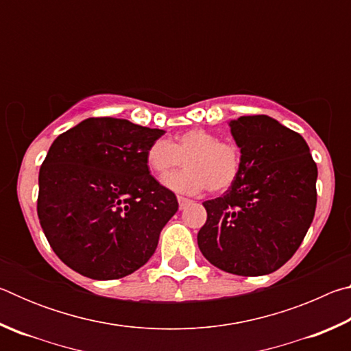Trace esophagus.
<instances>
[{"label": "esophagus", "instance_id": "1", "mask_svg": "<svg viewBox=\"0 0 351 351\" xmlns=\"http://www.w3.org/2000/svg\"><path fill=\"white\" fill-rule=\"evenodd\" d=\"M178 203H180V209H186V207L192 203L189 198H184V197H178Z\"/></svg>", "mask_w": 351, "mask_h": 351}]
</instances>
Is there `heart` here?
Returning a JSON list of instances; mask_svg holds the SVG:
<instances>
[{
  "label": "heart",
  "instance_id": "b5f03b06",
  "mask_svg": "<svg viewBox=\"0 0 351 351\" xmlns=\"http://www.w3.org/2000/svg\"><path fill=\"white\" fill-rule=\"evenodd\" d=\"M184 159L186 169L169 176V171ZM145 164L162 184L176 193L197 195L209 187L219 193L237 181L241 169L239 148L221 142L215 133L204 128H190L171 141H154L145 152Z\"/></svg>",
  "mask_w": 351,
  "mask_h": 351
}]
</instances>
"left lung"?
<instances>
[{
	"label": "left lung",
	"mask_w": 351,
	"mask_h": 351,
	"mask_svg": "<svg viewBox=\"0 0 351 351\" xmlns=\"http://www.w3.org/2000/svg\"><path fill=\"white\" fill-rule=\"evenodd\" d=\"M241 153L237 181L204 201L198 246L213 266L237 276H265L293 257L316 210L317 165L299 133L269 116L229 122Z\"/></svg>",
	"instance_id": "left-lung-1"
}]
</instances>
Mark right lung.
Here are the masks:
<instances>
[{"mask_svg": "<svg viewBox=\"0 0 351 351\" xmlns=\"http://www.w3.org/2000/svg\"><path fill=\"white\" fill-rule=\"evenodd\" d=\"M165 132L90 117L52 142L38 175L37 212L57 257L79 274L112 280L144 266L178 210L148 171L145 152Z\"/></svg>", "mask_w": 351, "mask_h": 351, "instance_id": "right-lung-1", "label": "right lung"}]
</instances>
